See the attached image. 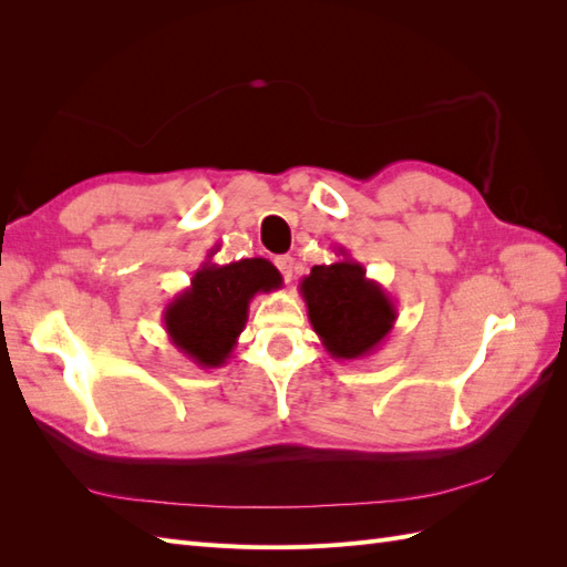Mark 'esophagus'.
I'll return each instance as SVG.
<instances>
[{
  "instance_id": "esophagus-1",
  "label": "esophagus",
  "mask_w": 567,
  "mask_h": 567,
  "mask_svg": "<svg viewBox=\"0 0 567 567\" xmlns=\"http://www.w3.org/2000/svg\"><path fill=\"white\" fill-rule=\"evenodd\" d=\"M277 267H279V271H281V277L286 279V284H290L293 281V271H296V262H293V257H288V255H281V257H277Z\"/></svg>"
}]
</instances>
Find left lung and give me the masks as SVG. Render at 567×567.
Listing matches in <instances>:
<instances>
[{
	"mask_svg": "<svg viewBox=\"0 0 567 567\" xmlns=\"http://www.w3.org/2000/svg\"><path fill=\"white\" fill-rule=\"evenodd\" d=\"M340 260L317 265L300 281L307 317L333 359H367L379 350L398 321L385 288L367 277L362 262L340 248Z\"/></svg>",
	"mask_w": 567,
	"mask_h": 567,
	"instance_id": "8db88e82",
	"label": "left lung"
}]
</instances>
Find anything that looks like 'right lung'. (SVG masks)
I'll return each mask as SVG.
<instances>
[{
  "mask_svg": "<svg viewBox=\"0 0 567 567\" xmlns=\"http://www.w3.org/2000/svg\"><path fill=\"white\" fill-rule=\"evenodd\" d=\"M213 248L194 271L192 286L169 300L163 326L173 346L200 369H219L246 329L248 307L257 293L281 288V274L265 257L229 265L213 262Z\"/></svg>",
  "mask_w": 567,
  "mask_h": 567,
  "instance_id": "right-lung-1",
  "label": "right lung"
}]
</instances>
